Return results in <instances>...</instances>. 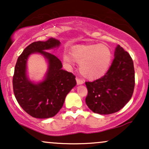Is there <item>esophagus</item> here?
Wrapping results in <instances>:
<instances>
[{
  "label": "esophagus",
  "mask_w": 149,
  "mask_h": 149,
  "mask_svg": "<svg viewBox=\"0 0 149 149\" xmlns=\"http://www.w3.org/2000/svg\"><path fill=\"white\" fill-rule=\"evenodd\" d=\"M76 82H77V84L78 85H81V84H83V83H84V80H82V79H80V78H76Z\"/></svg>",
  "instance_id": "1"
}]
</instances>
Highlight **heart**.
Segmentation results:
<instances>
[{
    "mask_svg": "<svg viewBox=\"0 0 149 149\" xmlns=\"http://www.w3.org/2000/svg\"><path fill=\"white\" fill-rule=\"evenodd\" d=\"M71 56L63 55L64 62L73 64V60L80 64V73L85 78L95 80L107 72L112 59L111 49L104 44L80 45L73 48Z\"/></svg>",
    "mask_w": 149,
    "mask_h": 149,
    "instance_id": "1",
    "label": "heart"
}]
</instances>
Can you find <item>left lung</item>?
<instances>
[{
  "label": "left lung",
  "instance_id": "1",
  "mask_svg": "<svg viewBox=\"0 0 149 149\" xmlns=\"http://www.w3.org/2000/svg\"><path fill=\"white\" fill-rule=\"evenodd\" d=\"M114 59L105 75L93 82H86L85 102L99 114H111L120 110L130 100L134 88V69L132 57L119 45Z\"/></svg>",
  "mask_w": 149,
  "mask_h": 149
}]
</instances>
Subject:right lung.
<instances>
[{
  "mask_svg": "<svg viewBox=\"0 0 149 149\" xmlns=\"http://www.w3.org/2000/svg\"><path fill=\"white\" fill-rule=\"evenodd\" d=\"M60 42L51 38L46 41L33 42L24 49L18 57L15 68L13 84L15 98L22 109L36 118H48L59 111L65 98L76 86V76L64 71L61 61L46 50L59 47ZM39 53L49 62V69L43 81L36 84L26 76L28 56Z\"/></svg>",
  "mask_w": 149,
  "mask_h": 149,
  "instance_id": "obj_1",
  "label": "right lung"
}]
</instances>
